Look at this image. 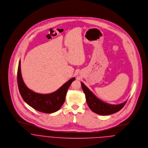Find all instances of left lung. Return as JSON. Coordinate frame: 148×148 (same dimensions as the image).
<instances>
[{"label": "left lung", "mask_w": 148, "mask_h": 148, "mask_svg": "<svg viewBox=\"0 0 148 148\" xmlns=\"http://www.w3.org/2000/svg\"><path fill=\"white\" fill-rule=\"evenodd\" d=\"M81 85L83 91L85 94L86 101L88 107L93 112L99 115H107L115 113L121 110L127 103V101H125L123 103L117 105L106 103L96 97L82 82L81 83Z\"/></svg>", "instance_id": "1"}]
</instances>
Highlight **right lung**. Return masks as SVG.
Here are the masks:
<instances>
[{"mask_svg":"<svg viewBox=\"0 0 148 148\" xmlns=\"http://www.w3.org/2000/svg\"><path fill=\"white\" fill-rule=\"evenodd\" d=\"M75 77H72L58 90L47 95L39 94L29 90L24 84L21 74L20 61L17 71V83L20 93L24 100L34 109L44 113H52L57 111L63 105L68 88Z\"/></svg>","mask_w":148,"mask_h":148,"instance_id":"right-lung-1","label":"right lung"}]
</instances>
